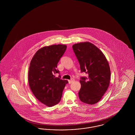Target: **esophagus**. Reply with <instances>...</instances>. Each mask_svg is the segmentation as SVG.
Masks as SVG:
<instances>
[{
  "mask_svg": "<svg viewBox=\"0 0 135 135\" xmlns=\"http://www.w3.org/2000/svg\"><path fill=\"white\" fill-rule=\"evenodd\" d=\"M74 81V79L72 78L71 80H68V83H69V84H71V83H72Z\"/></svg>",
  "mask_w": 135,
  "mask_h": 135,
  "instance_id": "obj_1",
  "label": "esophagus"
}]
</instances>
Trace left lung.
<instances>
[{
	"label": "left lung",
	"mask_w": 135,
	"mask_h": 135,
	"mask_svg": "<svg viewBox=\"0 0 135 135\" xmlns=\"http://www.w3.org/2000/svg\"><path fill=\"white\" fill-rule=\"evenodd\" d=\"M81 72L88 74L80 77L81 88L78 92L80 101L88 104L98 103L109 86L110 69L108 62L96 46L89 42L72 46Z\"/></svg>",
	"instance_id": "8db88e82"
}]
</instances>
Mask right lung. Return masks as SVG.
Listing matches in <instances>:
<instances>
[{
	"instance_id": "add662e5",
	"label": "right lung",
	"mask_w": 135,
	"mask_h": 135,
	"mask_svg": "<svg viewBox=\"0 0 135 135\" xmlns=\"http://www.w3.org/2000/svg\"><path fill=\"white\" fill-rule=\"evenodd\" d=\"M67 46L56 45L45 46L36 51L31 61L28 81L33 94L39 101L48 107L60 102L67 80L61 79L57 69L59 60Z\"/></svg>"
}]
</instances>
